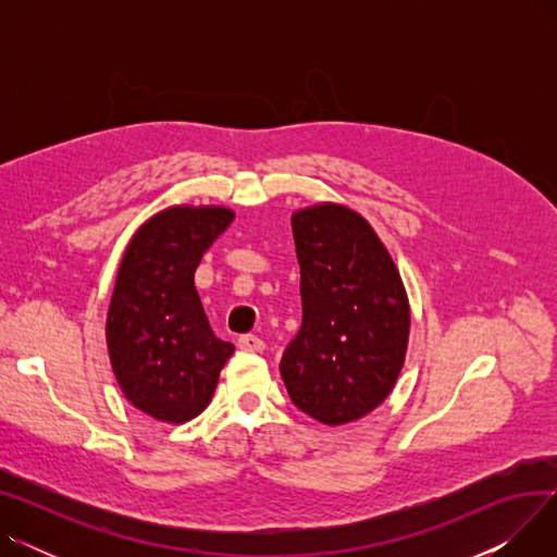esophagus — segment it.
<instances>
[{
    "label": "esophagus",
    "mask_w": 557,
    "mask_h": 557,
    "mask_svg": "<svg viewBox=\"0 0 557 557\" xmlns=\"http://www.w3.org/2000/svg\"><path fill=\"white\" fill-rule=\"evenodd\" d=\"M237 345H239V349H244V352H261V349H263V341L259 336H255V334L239 336Z\"/></svg>",
    "instance_id": "obj_1"
}]
</instances>
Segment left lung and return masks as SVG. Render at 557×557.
Returning <instances> with one entry per match:
<instances>
[{
  "label": "left lung",
  "instance_id": "1",
  "mask_svg": "<svg viewBox=\"0 0 557 557\" xmlns=\"http://www.w3.org/2000/svg\"><path fill=\"white\" fill-rule=\"evenodd\" d=\"M300 263L302 325L280 372L302 413L338 426L382 404L404 366L411 309L372 225L336 202L290 219Z\"/></svg>",
  "mask_w": 557,
  "mask_h": 557
}]
</instances>
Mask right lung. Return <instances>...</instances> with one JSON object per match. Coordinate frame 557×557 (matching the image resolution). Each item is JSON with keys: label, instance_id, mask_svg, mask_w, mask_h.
<instances>
[{"label": "right lung", "instance_id": "right-lung-1", "mask_svg": "<svg viewBox=\"0 0 557 557\" xmlns=\"http://www.w3.org/2000/svg\"><path fill=\"white\" fill-rule=\"evenodd\" d=\"M225 208H169L131 239L108 309V355L126 399L183 424L210 404L234 345L214 336L194 273L232 223Z\"/></svg>", "mask_w": 557, "mask_h": 557}]
</instances>
